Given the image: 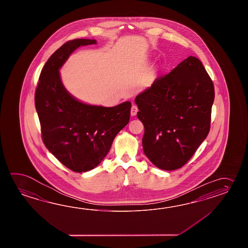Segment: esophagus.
<instances>
[{
	"instance_id": "1",
	"label": "esophagus",
	"mask_w": 248,
	"mask_h": 248,
	"mask_svg": "<svg viewBox=\"0 0 248 248\" xmlns=\"http://www.w3.org/2000/svg\"><path fill=\"white\" fill-rule=\"evenodd\" d=\"M137 111H138V107L137 106H135V105H133L131 107V111H130L132 116L137 115Z\"/></svg>"
}]
</instances>
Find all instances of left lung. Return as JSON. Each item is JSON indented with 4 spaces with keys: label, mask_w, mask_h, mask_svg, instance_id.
Here are the masks:
<instances>
[{
    "label": "left lung",
    "mask_w": 248,
    "mask_h": 248,
    "mask_svg": "<svg viewBox=\"0 0 248 248\" xmlns=\"http://www.w3.org/2000/svg\"><path fill=\"white\" fill-rule=\"evenodd\" d=\"M215 88L200 59L189 57L137 95L143 153L163 170L182 168L210 130Z\"/></svg>",
    "instance_id": "obj_1"
}]
</instances>
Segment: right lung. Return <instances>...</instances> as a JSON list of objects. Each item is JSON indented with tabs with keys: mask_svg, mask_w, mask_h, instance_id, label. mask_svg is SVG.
I'll list each match as a JSON object with an SVG mask.
<instances>
[{
	"mask_svg": "<svg viewBox=\"0 0 248 248\" xmlns=\"http://www.w3.org/2000/svg\"><path fill=\"white\" fill-rule=\"evenodd\" d=\"M95 43V40L75 39L53 53L41 72L34 97L45 146L78 173L101 163L130 118V102L114 107L87 105L63 87L59 69L76 48Z\"/></svg>",
	"mask_w": 248,
	"mask_h": 248,
	"instance_id": "obj_1",
	"label": "right lung"
}]
</instances>
